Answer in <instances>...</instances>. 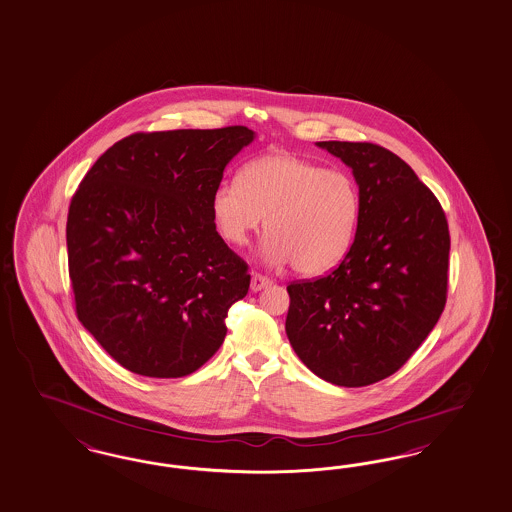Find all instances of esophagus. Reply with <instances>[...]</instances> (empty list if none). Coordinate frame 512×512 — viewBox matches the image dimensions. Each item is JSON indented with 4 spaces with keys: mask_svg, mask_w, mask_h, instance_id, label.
I'll return each mask as SVG.
<instances>
[{
    "mask_svg": "<svg viewBox=\"0 0 512 512\" xmlns=\"http://www.w3.org/2000/svg\"><path fill=\"white\" fill-rule=\"evenodd\" d=\"M270 280L268 278H265V276H261V274H257V272H253L251 274V291H261V289H265V287H268L270 285Z\"/></svg>",
    "mask_w": 512,
    "mask_h": 512,
    "instance_id": "34e87169",
    "label": "esophagus"
}]
</instances>
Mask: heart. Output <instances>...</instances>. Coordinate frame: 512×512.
<instances>
[{
    "mask_svg": "<svg viewBox=\"0 0 512 512\" xmlns=\"http://www.w3.org/2000/svg\"><path fill=\"white\" fill-rule=\"evenodd\" d=\"M219 234L246 246L266 217L268 265L293 263L306 276L335 268L350 251L361 217V194L352 176L287 153L247 162L238 181L212 196Z\"/></svg>",
    "mask_w": 512,
    "mask_h": 512,
    "instance_id": "b5f03b06",
    "label": "heart"
}]
</instances>
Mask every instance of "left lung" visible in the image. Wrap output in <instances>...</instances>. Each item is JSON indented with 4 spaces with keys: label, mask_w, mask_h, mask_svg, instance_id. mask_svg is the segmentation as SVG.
Segmentation results:
<instances>
[{
    "label": "left lung",
    "mask_w": 512,
    "mask_h": 512,
    "mask_svg": "<svg viewBox=\"0 0 512 512\" xmlns=\"http://www.w3.org/2000/svg\"><path fill=\"white\" fill-rule=\"evenodd\" d=\"M352 168L361 217L329 276L287 285L285 333L319 378L361 388L399 371L446 304L450 234L414 170L374 143L318 141Z\"/></svg>",
    "instance_id": "1"
}]
</instances>
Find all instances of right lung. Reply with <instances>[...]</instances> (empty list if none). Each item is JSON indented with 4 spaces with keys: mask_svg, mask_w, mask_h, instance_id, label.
Here are the masks:
<instances>
[{
    "mask_svg": "<svg viewBox=\"0 0 512 512\" xmlns=\"http://www.w3.org/2000/svg\"><path fill=\"white\" fill-rule=\"evenodd\" d=\"M253 140L246 126L132 134L73 194L66 240L77 318L124 369L181 378L223 344L251 276L215 230L212 196Z\"/></svg>",
    "mask_w": 512,
    "mask_h": 512,
    "instance_id": "obj_1",
    "label": "right lung"
}]
</instances>
